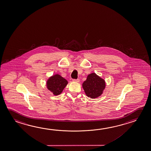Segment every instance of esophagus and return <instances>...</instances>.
Returning <instances> with one entry per match:
<instances>
[{"instance_id": "1", "label": "esophagus", "mask_w": 151, "mask_h": 151, "mask_svg": "<svg viewBox=\"0 0 151 151\" xmlns=\"http://www.w3.org/2000/svg\"><path fill=\"white\" fill-rule=\"evenodd\" d=\"M73 81L74 82H76V83H78L79 82V79H73Z\"/></svg>"}]
</instances>
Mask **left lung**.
Instances as JSON below:
<instances>
[{
  "label": "left lung",
  "instance_id": "1",
  "mask_svg": "<svg viewBox=\"0 0 151 151\" xmlns=\"http://www.w3.org/2000/svg\"><path fill=\"white\" fill-rule=\"evenodd\" d=\"M82 86L86 96L94 99L103 94L106 84L104 79L95 73H93L87 76L86 80L83 83Z\"/></svg>",
  "mask_w": 151,
  "mask_h": 151
}]
</instances>
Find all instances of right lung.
I'll use <instances>...</instances> for the list:
<instances>
[{"label": "right lung", "mask_w": 151, "mask_h": 151, "mask_svg": "<svg viewBox=\"0 0 151 151\" xmlns=\"http://www.w3.org/2000/svg\"><path fill=\"white\" fill-rule=\"evenodd\" d=\"M67 84L68 82L66 79L60 75L55 74L47 79L46 86L47 89L54 95H58L62 93Z\"/></svg>", "instance_id": "obj_1"}]
</instances>
